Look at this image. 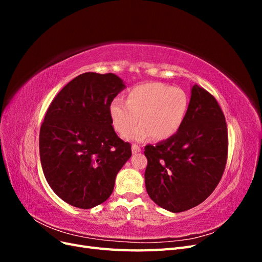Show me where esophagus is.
I'll return each mask as SVG.
<instances>
[{
  "label": "esophagus",
  "instance_id": "1",
  "mask_svg": "<svg viewBox=\"0 0 262 262\" xmlns=\"http://www.w3.org/2000/svg\"><path fill=\"white\" fill-rule=\"evenodd\" d=\"M139 152H141V147L139 145H137V144H132V153L133 154H137Z\"/></svg>",
  "mask_w": 262,
  "mask_h": 262
}]
</instances>
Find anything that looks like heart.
I'll return each instance as SVG.
<instances>
[{"instance_id":"b5f03b06","label":"heart","mask_w":262,"mask_h":262,"mask_svg":"<svg viewBox=\"0 0 262 262\" xmlns=\"http://www.w3.org/2000/svg\"><path fill=\"white\" fill-rule=\"evenodd\" d=\"M189 107L188 94L180 87L164 83L138 85L128 93L126 102L115 99L109 106L114 129L124 136L138 121L141 124L126 134L133 141H144L153 136L155 140L169 139L179 131Z\"/></svg>"}]
</instances>
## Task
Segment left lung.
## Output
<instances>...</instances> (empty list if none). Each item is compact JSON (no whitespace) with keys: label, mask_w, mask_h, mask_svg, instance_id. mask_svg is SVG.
Wrapping results in <instances>:
<instances>
[{"label":"left lung","mask_w":262,"mask_h":262,"mask_svg":"<svg viewBox=\"0 0 262 262\" xmlns=\"http://www.w3.org/2000/svg\"><path fill=\"white\" fill-rule=\"evenodd\" d=\"M228 152L227 126L216 99L194 84L179 131L146 145V191L157 205L184 212L202 203L223 176Z\"/></svg>","instance_id":"1"}]
</instances>
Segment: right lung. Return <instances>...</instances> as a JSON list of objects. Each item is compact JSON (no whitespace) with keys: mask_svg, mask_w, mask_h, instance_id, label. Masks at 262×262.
<instances>
[{"mask_svg":"<svg viewBox=\"0 0 262 262\" xmlns=\"http://www.w3.org/2000/svg\"><path fill=\"white\" fill-rule=\"evenodd\" d=\"M124 87L113 73H83L47 110L39 133L42 170L55 194L75 208L105 202L131 157V144L117 136L109 116L110 104Z\"/></svg>","mask_w":262,"mask_h":262,"instance_id":"obj_1","label":"right lung"}]
</instances>
